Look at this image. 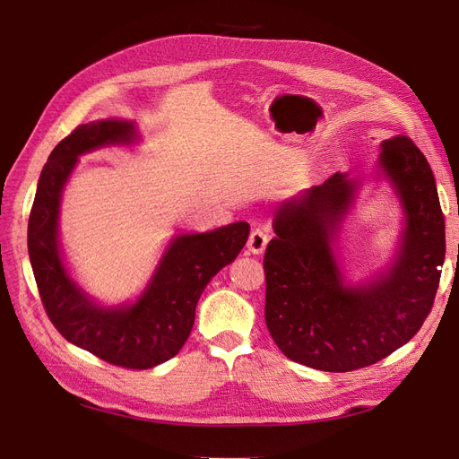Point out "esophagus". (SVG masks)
<instances>
[{
    "label": "esophagus",
    "instance_id": "obj_1",
    "mask_svg": "<svg viewBox=\"0 0 459 459\" xmlns=\"http://www.w3.org/2000/svg\"><path fill=\"white\" fill-rule=\"evenodd\" d=\"M270 238H272V231L268 228H256V230H253L251 238H248V243H247L248 251H251L253 255H260L264 248H266Z\"/></svg>",
    "mask_w": 459,
    "mask_h": 459
}]
</instances>
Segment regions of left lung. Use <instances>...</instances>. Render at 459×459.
Instances as JSON below:
<instances>
[{"instance_id": "1", "label": "left lung", "mask_w": 459, "mask_h": 459, "mask_svg": "<svg viewBox=\"0 0 459 459\" xmlns=\"http://www.w3.org/2000/svg\"><path fill=\"white\" fill-rule=\"evenodd\" d=\"M381 169L406 211L398 258L386 277L344 287L331 251L356 184L342 174L285 203L264 255L266 325L280 351L322 371H354L404 346L433 308L446 253L433 170L410 137L383 142Z\"/></svg>"}]
</instances>
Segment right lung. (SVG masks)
I'll return each instance as SVG.
<instances>
[{
  "label": "right lung",
  "instance_id": "right-lung-1",
  "mask_svg": "<svg viewBox=\"0 0 459 459\" xmlns=\"http://www.w3.org/2000/svg\"><path fill=\"white\" fill-rule=\"evenodd\" d=\"M132 134L134 124L117 118L80 124L51 151L29 218V255L41 304L68 342L113 366L149 369L182 349L204 287L238 258L251 226L238 221L208 233L179 235L140 300L124 308L95 307L63 266L57 241L59 199L82 152L130 142Z\"/></svg>",
  "mask_w": 459,
  "mask_h": 459
}]
</instances>
